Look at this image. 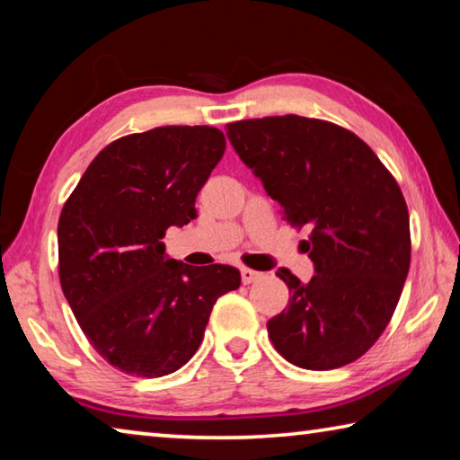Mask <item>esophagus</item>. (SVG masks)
<instances>
[{"label":"esophagus","mask_w":460,"mask_h":460,"mask_svg":"<svg viewBox=\"0 0 460 460\" xmlns=\"http://www.w3.org/2000/svg\"><path fill=\"white\" fill-rule=\"evenodd\" d=\"M260 278H261L260 271L249 270V268H243V270H241V279H243V284H253V282H258Z\"/></svg>","instance_id":"esophagus-1"}]
</instances>
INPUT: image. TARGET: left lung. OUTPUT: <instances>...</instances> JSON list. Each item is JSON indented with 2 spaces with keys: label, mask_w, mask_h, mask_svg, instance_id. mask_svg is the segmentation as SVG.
Returning a JSON list of instances; mask_svg holds the SVG:
<instances>
[{
  "label": "left lung",
  "mask_w": 460,
  "mask_h": 460,
  "mask_svg": "<svg viewBox=\"0 0 460 460\" xmlns=\"http://www.w3.org/2000/svg\"><path fill=\"white\" fill-rule=\"evenodd\" d=\"M239 158L308 227L310 282L278 270L290 305L268 321L276 351L296 367L326 371L359 359L394 316L410 270V215L392 172L353 131L282 115L227 123Z\"/></svg>",
  "instance_id": "8db88e82"
}]
</instances>
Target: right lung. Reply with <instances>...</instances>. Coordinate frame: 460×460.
I'll use <instances>...</instances> for the list:
<instances>
[{
    "label": "right lung",
    "mask_w": 460,
    "mask_h": 460,
    "mask_svg": "<svg viewBox=\"0 0 460 460\" xmlns=\"http://www.w3.org/2000/svg\"><path fill=\"white\" fill-rule=\"evenodd\" d=\"M211 126H166L115 139L84 170L58 219V278L76 323L115 369L174 373L197 353L231 266L168 260L162 237L197 217L194 200L225 154Z\"/></svg>",
    "instance_id": "add662e5"
}]
</instances>
